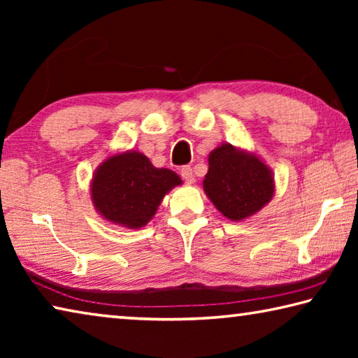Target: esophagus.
I'll use <instances>...</instances> for the list:
<instances>
[{
    "instance_id": "34e87169",
    "label": "esophagus",
    "mask_w": 358,
    "mask_h": 358,
    "mask_svg": "<svg viewBox=\"0 0 358 358\" xmlns=\"http://www.w3.org/2000/svg\"><path fill=\"white\" fill-rule=\"evenodd\" d=\"M180 175H181V178H183L186 183H194V173H192V169L189 167V166H185V167H181V171H180Z\"/></svg>"
}]
</instances>
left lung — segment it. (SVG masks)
I'll return each mask as SVG.
<instances>
[{
  "mask_svg": "<svg viewBox=\"0 0 358 358\" xmlns=\"http://www.w3.org/2000/svg\"><path fill=\"white\" fill-rule=\"evenodd\" d=\"M203 191L230 221L259 213L275 194L271 169L257 155L222 143L208 155Z\"/></svg>",
  "mask_w": 358,
  "mask_h": 358,
  "instance_id": "obj_1",
  "label": "left lung"
}]
</instances>
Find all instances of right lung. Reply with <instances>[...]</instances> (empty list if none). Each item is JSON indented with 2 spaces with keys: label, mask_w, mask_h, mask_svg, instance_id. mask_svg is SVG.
I'll return each instance as SVG.
<instances>
[{
  "label": "right lung",
  "mask_w": 358,
  "mask_h": 358,
  "mask_svg": "<svg viewBox=\"0 0 358 358\" xmlns=\"http://www.w3.org/2000/svg\"><path fill=\"white\" fill-rule=\"evenodd\" d=\"M181 185L171 169H157L141 151L128 150L102 161L94 171L90 194L106 221L141 229L153 220L166 194Z\"/></svg>",
  "instance_id": "obj_1"
}]
</instances>
